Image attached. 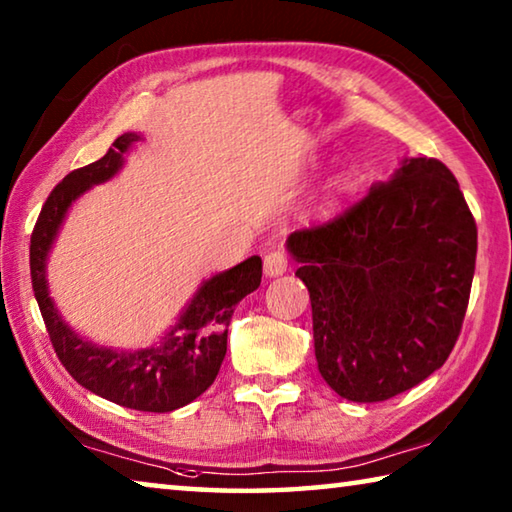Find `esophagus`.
I'll return each mask as SVG.
<instances>
[{
	"instance_id": "34e87169",
	"label": "esophagus",
	"mask_w": 512,
	"mask_h": 512,
	"mask_svg": "<svg viewBox=\"0 0 512 512\" xmlns=\"http://www.w3.org/2000/svg\"><path fill=\"white\" fill-rule=\"evenodd\" d=\"M287 268H289V259H287V253H284V250L273 248L264 255V273L268 277H277V275L287 273Z\"/></svg>"
}]
</instances>
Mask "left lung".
<instances>
[{
	"instance_id": "left-lung-1",
	"label": "left lung",
	"mask_w": 512,
	"mask_h": 512,
	"mask_svg": "<svg viewBox=\"0 0 512 512\" xmlns=\"http://www.w3.org/2000/svg\"><path fill=\"white\" fill-rule=\"evenodd\" d=\"M309 289L318 370L350 402L418 386L454 350L476 262V223L454 173L406 158L327 223L291 232Z\"/></svg>"
}]
</instances>
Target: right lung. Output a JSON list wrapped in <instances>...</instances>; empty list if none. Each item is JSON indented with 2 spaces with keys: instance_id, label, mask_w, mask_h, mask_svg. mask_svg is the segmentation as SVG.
Returning <instances> with one entry per match:
<instances>
[{
  "instance_id": "1",
  "label": "right lung",
  "mask_w": 512,
  "mask_h": 512,
  "mask_svg": "<svg viewBox=\"0 0 512 512\" xmlns=\"http://www.w3.org/2000/svg\"><path fill=\"white\" fill-rule=\"evenodd\" d=\"M142 137L119 135L101 160L81 167L60 180L42 205L31 235V284L42 320L60 363L83 388L135 411L167 413L194 402L219 375L228 350V325L239 300L262 282V259L257 255L230 271L201 284L180 320L160 343L142 350H110L81 339L58 314L49 298L47 257L67 210L92 185L110 180L124 167V155Z\"/></svg>"
}]
</instances>
